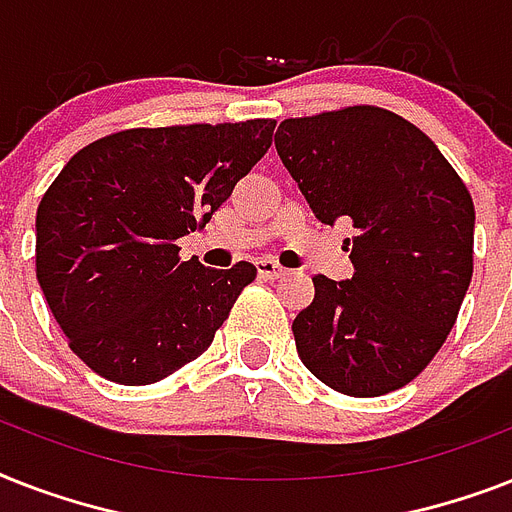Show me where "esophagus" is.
<instances>
[{"instance_id":"34e87169","label":"esophagus","mask_w":512,"mask_h":512,"mask_svg":"<svg viewBox=\"0 0 512 512\" xmlns=\"http://www.w3.org/2000/svg\"><path fill=\"white\" fill-rule=\"evenodd\" d=\"M255 268H257V276H260V279H281V276L287 273V268H281L276 260H268V257L257 260Z\"/></svg>"}]
</instances>
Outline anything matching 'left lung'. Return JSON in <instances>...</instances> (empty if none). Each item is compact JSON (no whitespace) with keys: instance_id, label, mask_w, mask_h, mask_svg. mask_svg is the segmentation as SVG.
Segmentation results:
<instances>
[{"instance_id":"obj_1","label":"left lung","mask_w":512,"mask_h":512,"mask_svg":"<svg viewBox=\"0 0 512 512\" xmlns=\"http://www.w3.org/2000/svg\"><path fill=\"white\" fill-rule=\"evenodd\" d=\"M276 151L321 223L345 220L353 276H316L292 321L300 361L345 396L404 388L452 332L473 276L476 209L436 143L393 111L284 119Z\"/></svg>"}]
</instances>
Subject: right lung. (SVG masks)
I'll return each instance as SVG.
<instances>
[{
    "mask_svg": "<svg viewBox=\"0 0 512 512\" xmlns=\"http://www.w3.org/2000/svg\"><path fill=\"white\" fill-rule=\"evenodd\" d=\"M273 119L124 130L84 146L36 209V281L92 372L151 385L201 356L257 276L175 241L212 220L273 140Z\"/></svg>",
    "mask_w": 512,
    "mask_h": 512,
    "instance_id": "add662e5",
    "label": "right lung"
}]
</instances>
